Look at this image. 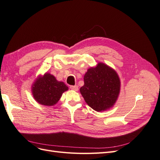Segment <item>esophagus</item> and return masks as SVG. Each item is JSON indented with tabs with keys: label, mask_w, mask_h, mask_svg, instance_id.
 <instances>
[{
	"label": "esophagus",
	"mask_w": 160,
	"mask_h": 160,
	"mask_svg": "<svg viewBox=\"0 0 160 160\" xmlns=\"http://www.w3.org/2000/svg\"><path fill=\"white\" fill-rule=\"evenodd\" d=\"M70 88H71L72 90H73V91H78V89H79L78 86H77V85H75V86H71V87H70Z\"/></svg>",
	"instance_id": "esophagus-1"
}]
</instances>
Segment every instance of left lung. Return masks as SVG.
Listing matches in <instances>:
<instances>
[{"label": "left lung", "mask_w": 160, "mask_h": 160, "mask_svg": "<svg viewBox=\"0 0 160 160\" xmlns=\"http://www.w3.org/2000/svg\"><path fill=\"white\" fill-rule=\"evenodd\" d=\"M80 92L86 103L97 112L112 108L118 98L121 81L116 70L102 62L88 69Z\"/></svg>", "instance_id": "1"}]
</instances>
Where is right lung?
Listing matches in <instances>:
<instances>
[{"instance_id":"obj_1","label":"right lung","mask_w":160,"mask_h":160,"mask_svg":"<svg viewBox=\"0 0 160 160\" xmlns=\"http://www.w3.org/2000/svg\"><path fill=\"white\" fill-rule=\"evenodd\" d=\"M68 90V87L62 81L56 80L49 73L39 75L31 86V92L38 103L47 106L57 104L62 94Z\"/></svg>"}]
</instances>
